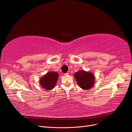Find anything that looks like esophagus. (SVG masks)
<instances>
[{
  "instance_id": "obj_1",
  "label": "esophagus",
  "mask_w": 132,
  "mask_h": 132,
  "mask_svg": "<svg viewBox=\"0 0 132 132\" xmlns=\"http://www.w3.org/2000/svg\"><path fill=\"white\" fill-rule=\"evenodd\" d=\"M64 75H65V76H67V75H69V73H65L64 74Z\"/></svg>"
}]
</instances>
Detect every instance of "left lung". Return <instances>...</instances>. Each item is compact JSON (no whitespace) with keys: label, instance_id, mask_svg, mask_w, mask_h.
<instances>
[{"label":"left lung","instance_id":"8db88e82","mask_svg":"<svg viewBox=\"0 0 132 132\" xmlns=\"http://www.w3.org/2000/svg\"><path fill=\"white\" fill-rule=\"evenodd\" d=\"M74 78L78 84L81 88L87 90L91 88L94 85L95 77L90 72L80 70L74 74Z\"/></svg>","mask_w":132,"mask_h":132}]
</instances>
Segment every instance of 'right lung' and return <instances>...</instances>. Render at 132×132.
Instances as JSON below:
<instances>
[{
    "mask_svg": "<svg viewBox=\"0 0 132 132\" xmlns=\"http://www.w3.org/2000/svg\"><path fill=\"white\" fill-rule=\"evenodd\" d=\"M58 78V74L56 72H49L39 80V82L43 89L50 90L54 88Z\"/></svg>",
    "mask_w": 132,
    "mask_h": 132,
    "instance_id": "add662e5",
    "label": "right lung"
}]
</instances>
